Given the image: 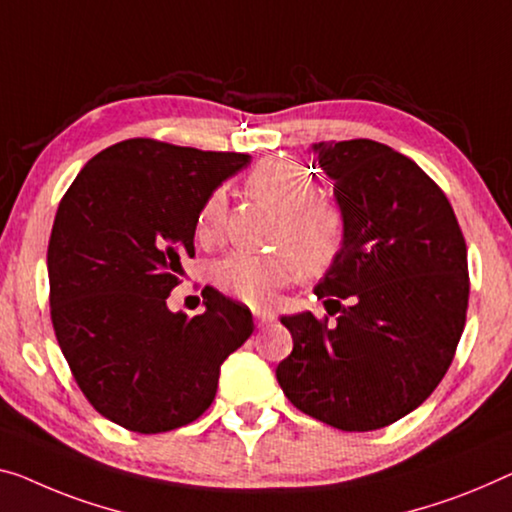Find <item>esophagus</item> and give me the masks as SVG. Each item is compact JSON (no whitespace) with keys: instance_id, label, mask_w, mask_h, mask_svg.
Masks as SVG:
<instances>
[{"instance_id":"obj_1","label":"esophagus","mask_w":512,"mask_h":512,"mask_svg":"<svg viewBox=\"0 0 512 512\" xmlns=\"http://www.w3.org/2000/svg\"><path fill=\"white\" fill-rule=\"evenodd\" d=\"M253 317H255V324L259 326V329H262V326H266V324L276 322V312L266 310V308H255Z\"/></svg>"}]
</instances>
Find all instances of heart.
<instances>
[{"mask_svg":"<svg viewBox=\"0 0 512 512\" xmlns=\"http://www.w3.org/2000/svg\"><path fill=\"white\" fill-rule=\"evenodd\" d=\"M246 190L280 211L276 243L282 248L264 255L236 250L213 264L211 280L236 301L262 305L303 271L317 276L331 269L345 248L347 218L338 202L315 195V179L294 160L264 158L246 177ZM225 216V193L213 190L197 211V241L216 243Z\"/></svg>","mask_w":512,"mask_h":512,"instance_id":"1","label":"heart"}]
</instances>
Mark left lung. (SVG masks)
I'll use <instances>...</instances> for the list:
<instances>
[{
	"label": "left lung",
	"instance_id": "left-lung-1",
	"mask_svg": "<svg viewBox=\"0 0 512 512\" xmlns=\"http://www.w3.org/2000/svg\"><path fill=\"white\" fill-rule=\"evenodd\" d=\"M312 149L347 218L345 248L315 287L335 319L282 317L294 349L276 377L303 414L370 432L423 404L451 368L467 322V243L411 158L372 140Z\"/></svg>",
	"mask_w": 512,
	"mask_h": 512
}]
</instances>
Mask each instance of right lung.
Here are the masks:
<instances>
[{
	"label": "right lung",
	"instance_id": "add662e5",
	"mask_svg": "<svg viewBox=\"0 0 512 512\" xmlns=\"http://www.w3.org/2000/svg\"><path fill=\"white\" fill-rule=\"evenodd\" d=\"M248 163L133 137L91 158L61 197L48 243L52 329L91 407L126 430L200 418L220 365L255 329L246 305L211 287L202 315L167 310L195 255L197 211Z\"/></svg>",
	"mask_w": 512,
	"mask_h": 512
}]
</instances>
